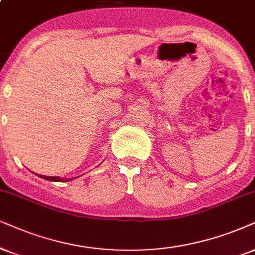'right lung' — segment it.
<instances>
[{"label": "right lung", "instance_id": "1", "mask_svg": "<svg viewBox=\"0 0 255 255\" xmlns=\"http://www.w3.org/2000/svg\"><path fill=\"white\" fill-rule=\"evenodd\" d=\"M37 176H40V178H42V179H46V180H49V181H69V180H73V179H60L59 176H44V175H38L37 174Z\"/></svg>", "mask_w": 255, "mask_h": 255}]
</instances>
